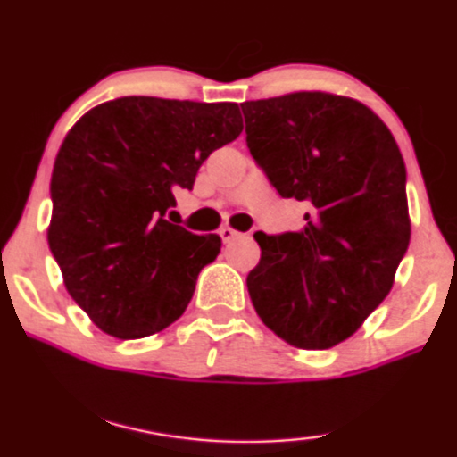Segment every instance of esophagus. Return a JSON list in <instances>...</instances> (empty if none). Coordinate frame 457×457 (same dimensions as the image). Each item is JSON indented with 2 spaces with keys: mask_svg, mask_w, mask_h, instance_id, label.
<instances>
[{
  "mask_svg": "<svg viewBox=\"0 0 457 457\" xmlns=\"http://www.w3.org/2000/svg\"><path fill=\"white\" fill-rule=\"evenodd\" d=\"M220 237H222L224 243H230V241H235L237 237H239V233H237V230L230 228V227H222L220 228Z\"/></svg>",
  "mask_w": 457,
  "mask_h": 457,
  "instance_id": "obj_1",
  "label": "esophagus"
}]
</instances>
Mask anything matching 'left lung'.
I'll return each mask as SVG.
<instances>
[{"mask_svg": "<svg viewBox=\"0 0 457 457\" xmlns=\"http://www.w3.org/2000/svg\"><path fill=\"white\" fill-rule=\"evenodd\" d=\"M241 111L270 185L308 205L298 233H253V308L292 346L340 345L386 298L410 245L399 146L376 112L336 94L294 92Z\"/></svg>", "mask_w": 457, "mask_h": 457, "instance_id": "left-lung-1", "label": "left lung"}]
</instances>
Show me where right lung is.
<instances>
[{
	"instance_id": "obj_1",
	"label": "right lung",
	"mask_w": 457,
	"mask_h": 457,
	"mask_svg": "<svg viewBox=\"0 0 457 457\" xmlns=\"http://www.w3.org/2000/svg\"><path fill=\"white\" fill-rule=\"evenodd\" d=\"M241 129L235 103L153 96L109 100L71 128L52 171L47 243L71 298L104 334L146 337L187 311L222 241L165 212Z\"/></svg>"
}]
</instances>
